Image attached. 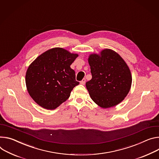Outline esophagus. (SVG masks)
<instances>
[{
	"instance_id": "1",
	"label": "esophagus",
	"mask_w": 159,
	"mask_h": 159,
	"mask_svg": "<svg viewBox=\"0 0 159 159\" xmlns=\"http://www.w3.org/2000/svg\"><path fill=\"white\" fill-rule=\"evenodd\" d=\"M80 83L82 85H84L85 83V79H83L80 81Z\"/></svg>"
}]
</instances>
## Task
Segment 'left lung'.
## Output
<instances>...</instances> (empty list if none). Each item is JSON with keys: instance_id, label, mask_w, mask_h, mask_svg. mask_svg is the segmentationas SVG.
<instances>
[{"instance_id": "8db88e82", "label": "left lung", "mask_w": 159, "mask_h": 159, "mask_svg": "<svg viewBox=\"0 0 159 159\" xmlns=\"http://www.w3.org/2000/svg\"><path fill=\"white\" fill-rule=\"evenodd\" d=\"M92 79L85 83L94 102L103 108L120 103L129 92L132 84L131 71L116 52L106 49L88 58Z\"/></svg>"}]
</instances>
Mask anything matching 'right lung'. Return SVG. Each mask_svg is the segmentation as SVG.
I'll return each mask as SVG.
<instances>
[{
    "instance_id": "obj_1",
    "label": "right lung",
    "mask_w": 159,
    "mask_h": 159,
    "mask_svg": "<svg viewBox=\"0 0 159 159\" xmlns=\"http://www.w3.org/2000/svg\"><path fill=\"white\" fill-rule=\"evenodd\" d=\"M77 57V54L55 48L40 54L28 66L25 76L27 91L39 105L54 110L70 97L79 84L70 68Z\"/></svg>"
}]
</instances>
